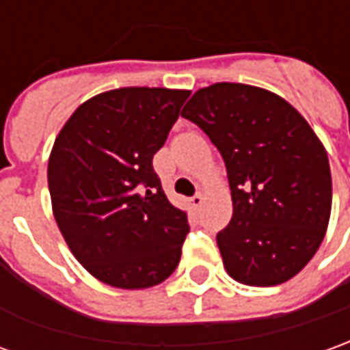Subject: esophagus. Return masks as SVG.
<instances>
[{"mask_svg": "<svg viewBox=\"0 0 350 350\" xmlns=\"http://www.w3.org/2000/svg\"><path fill=\"white\" fill-rule=\"evenodd\" d=\"M203 201H205V197H203V195L201 193L195 195V197H191V206H193V208H201Z\"/></svg>", "mask_w": 350, "mask_h": 350, "instance_id": "1", "label": "esophagus"}]
</instances>
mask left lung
<instances>
[{
  "label": "left lung",
  "instance_id": "left-lung-1",
  "mask_svg": "<svg viewBox=\"0 0 350 350\" xmlns=\"http://www.w3.org/2000/svg\"><path fill=\"white\" fill-rule=\"evenodd\" d=\"M182 116L218 147L234 215L216 235L235 282L270 287L314 256L332 215L324 145L291 103L265 88L218 82L197 90Z\"/></svg>",
  "mask_w": 350,
  "mask_h": 350
}]
</instances>
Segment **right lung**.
I'll list each match as a JSON object with an SVG mask.
<instances>
[{"instance_id":"obj_1","label":"right lung","mask_w":350,"mask_h":350,"mask_svg":"<svg viewBox=\"0 0 350 350\" xmlns=\"http://www.w3.org/2000/svg\"><path fill=\"white\" fill-rule=\"evenodd\" d=\"M187 90L118 88L94 95L55 137L47 184L70 253L99 282L147 289L176 270L189 226L170 205L153 155Z\"/></svg>"}]
</instances>
